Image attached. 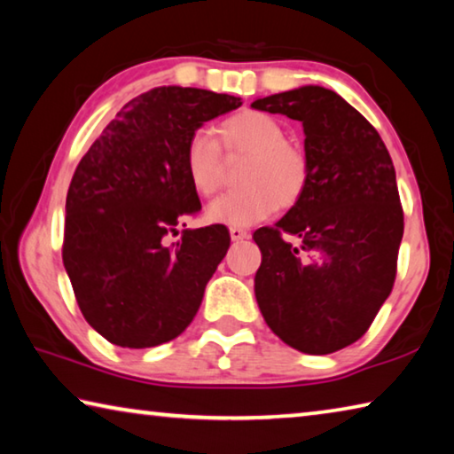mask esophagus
Instances as JSON below:
<instances>
[{
    "mask_svg": "<svg viewBox=\"0 0 454 454\" xmlns=\"http://www.w3.org/2000/svg\"><path fill=\"white\" fill-rule=\"evenodd\" d=\"M230 238H232L234 242H238V240H244V238H248V232H246L244 228H230Z\"/></svg>",
    "mask_w": 454,
    "mask_h": 454,
    "instance_id": "obj_1",
    "label": "esophagus"
}]
</instances>
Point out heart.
Wrapping results in <instances>:
<instances>
[{
    "label": "heart",
    "mask_w": 454,
    "mask_h": 454,
    "mask_svg": "<svg viewBox=\"0 0 454 454\" xmlns=\"http://www.w3.org/2000/svg\"><path fill=\"white\" fill-rule=\"evenodd\" d=\"M222 145L228 153H248L242 168L244 188L230 190L206 208L210 222L248 228L272 216L276 208H290L304 196L310 166L298 145L286 142V132L270 114L244 110L220 126ZM184 168L198 194L210 196L222 180V152L210 132L196 129L184 148Z\"/></svg>",
    "instance_id": "b5f03b06"
}]
</instances>
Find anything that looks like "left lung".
I'll use <instances>...</instances> for the list:
<instances>
[{
    "label": "left lung",
    "mask_w": 454,
    "mask_h": 454,
    "mask_svg": "<svg viewBox=\"0 0 454 454\" xmlns=\"http://www.w3.org/2000/svg\"><path fill=\"white\" fill-rule=\"evenodd\" d=\"M252 107L301 121L310 166L304 196L252 236L262 252L258 309L288 347L330 355L366 333L393 290L404 232L393 160L371 121L333 90L302 86Z\"/></svg>",
    "instance_id": "1"
}]
</instances>
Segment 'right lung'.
<instances>
[{"label": "right lung", "mask_w": 454, "mask_h": 454, "mask_svg": "<svg viewBox=\"0 0 454 454\" xmlns=\"http://www.w3.org/2000/svg\"><path fill=\"white\" fill-rule=\"evenodd\" d=\"M240 106L208 90L153 88L121 107L75 168L61 258L83 318L116 347H158L194 320L230 234L188 228L166 244L202 208L184 148L204 121Z\"/></svg>", "instance_id": "add662e5"}]
</instances>
